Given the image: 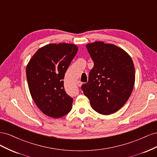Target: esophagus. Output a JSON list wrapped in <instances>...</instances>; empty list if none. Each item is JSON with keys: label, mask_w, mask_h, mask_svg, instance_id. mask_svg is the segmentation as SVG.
Segmentation results:
<instances>
[{"label": "esophagus", "mask_w": 157, "mask_h": 157, "mask_svg": "<svg viewBox=\"0 0 157 157\" xmlns=\"http://www.w3.org/2000/svg\"><path fill=\"white\" fill-rule=\"evenodd\" d=\"M77 86H78L79 87L80 86H81V85H82V82L80 81V80H78V81L77 82Z\"/></svg>", "instance_id": "obj_1"}]
</instances>
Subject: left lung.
Segmentation results:
<instances>
[{"label": "left lung", "instance_id": "left-lung-1", "mask_svg": "<svg viewBox=\"0 0 157 157\" xmlns=\"http://www.w3.org/2000/svg\"><path fill=\"white\" fill-rule=\"evenodd\" d=\"M78 51L73 44H50L38 50L26 67L28 86L37 107L46 115L61 118L70 112L73 99L63 79Z\"/></svg>", "mask_w": 157, "mask_h": 157}]
</instances>
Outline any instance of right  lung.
I'll list each match as a JSON object with an SVG mask.
<instances>
[{
  "label": "right lung",
  "mask_w": 157,
  "mask_h": 157,
  "mask_svg": "<svg viewBox=\"0 0 157 157\" xmlns=\"http://www.w3.org/2000/svg\"><path fill=\"white\" fill-rule=\"evenodd\" d=\"M94 61L88 81L81 89L93 109L111 115L124 105L135 82V68L131 57L117 46L95 42L86 45Z\"/></svg>",
  "instance_id": "right-lung-1"
}]
</instances>
